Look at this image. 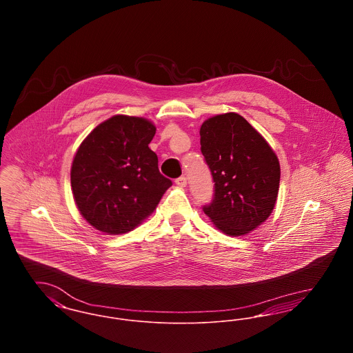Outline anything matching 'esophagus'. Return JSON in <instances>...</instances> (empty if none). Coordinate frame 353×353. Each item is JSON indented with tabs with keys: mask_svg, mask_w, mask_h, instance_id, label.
<instances>
[{
	"mask_svg": "<svg viewBox=\"0 0 353 353\" xmlns=\"http://www.w3.org/2000/svg\"><path fill=\"white\" fill-rule=\"evenodd\" d=\"M176 184L179 185V186H181V188H184V186H186V177L181 176V177H179V179H176Z\"/></svg>",
	"mask_w": 353,
	"mask_h": 353,
	"instance_id": "obj_1",
	"label": "esophagus"
}]
</instances>
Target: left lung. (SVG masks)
<instances>
[{"mask_svg":"<svg viewBox=\"0 0 353 353\" xmlns=\"http://www.w3.org/2000/svg\"><path fill=\"white\" fill-rule=\"evenodd\" d=\"M201 153L214 193L203 213L219 230L243 235L269 219L279 190L281 167L268 141L248 120L229 112L201 125Z\"/></svg>","mask_w":353,"mask_h":353,"instance_id":"1","label":"left lung"}]
</instances>
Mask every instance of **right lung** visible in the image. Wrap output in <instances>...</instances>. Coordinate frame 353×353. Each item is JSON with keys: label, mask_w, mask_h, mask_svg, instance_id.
Segmentation results:
<instances>
[{"label": "right lung", "mask_w": 353, "mask_h": 353, "mask_svg": "<svg viewBox=\"0 0 353 353\" xmlns=\"http://www.w3.org/2000/svg\"><path fill=\"white\" fill-rule=\"evenodd\" d=\"M154 134L145 119L117 115L81 144L71 167V188L81 214L95 229L108 234L131 232L172 185L148 147Z\"/></svg>", "instance_id": "add662e5"}]
</instances>
